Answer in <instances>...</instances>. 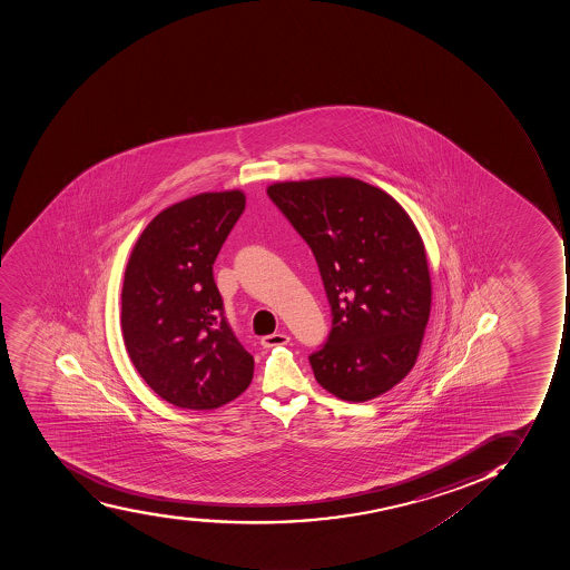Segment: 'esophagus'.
<instances>
[{
  "mask_svg": "<svg viewBox=\"0 0 570 570\" xmlns=\"http://www.w3.org/2000/svg\"><path fill=\"white\" fill-rule=\"evenodd\" d=\"M291 342L288 338V334L285 333H274L268 334V336H263L262 345L263 347H274V345H285Z\"/></svg>",
  "mask_w": 570,
  "mask_h": 570,
  "instance_id": "1",
  "label": "esophagus"
}]
</instances>
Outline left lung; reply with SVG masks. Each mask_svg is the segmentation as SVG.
Segmentation results:
<instances>
[{
	"instance_id": "obj_1",
	"label": "left lung",
	"mask_w": 570,
	"mask_h": 570,
	"mask_svg": "<svg viewBox=\"0 0 570 570\" xmlns=\"http://www.w3.org/2000/svg\"><path fill=\"white\" fill-rule=\"evenodd\" d=\"M268 197L313 250L331 333L308 356L342 401L390 391L415 365L430 318L426 252L391 195L351 177L277 183Z\"/></svg>"
}]
</instances>
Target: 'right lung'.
Instances as JSON below:
<instances>
[{"instance_id": "add662e5", "label": "right lung", "mask_w": 570, "mask_h": 570, "mask_svg": "<svg viewBox=\"0 0 570 570\" xmlns=\"http://www.w3.org/2000/svg\"><path fill=\"white\" fill-rule=\"evenodd\" d=\"M243 212L237 190L180 200L144 228L129 257L124 344L169 404L214 410L250 385L254 356L232 331L214 279L217 254Z\"/></svg>"}]
</instances>
